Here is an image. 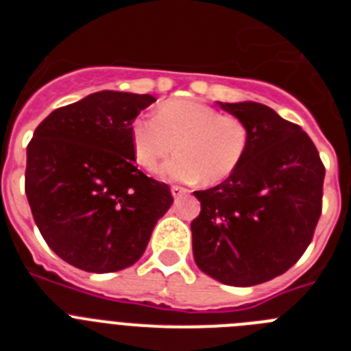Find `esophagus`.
<instances>
[{"instance_id": "1", "label": "esophagus", "mask_w": 351, "mask_h": 351, "mask_svg": "<svg viewBox=\"0 0 351 351\" xmlns=\"http://www.w3.org/2000/svg\"><path fill=\"white\" fill-rule=\"evenodd\" d=\"M170 191H172V195H173V198H181V197H184V195H188L190 193V190H188V188H184V186H172V188H170Z\"/></svg>"}]
</instances>
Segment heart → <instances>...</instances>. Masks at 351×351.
I'll return each mask as SVG.
<instances>
[{"label":"heart","instance_id":"b5f03b06","mask_svg":"<svg viewBox=\"0 0 351 351\" xmlns=\"http://www.w3.org/2000/svg\"><path fill=\"white\" fill-rule=\"evenodd\" d=\"M251 133L244 119L221 114L202 101L170 100L154 117L133 123L132 144L138 165L154 170L163 158L179 154L160 169L172 181L218 184L241 167L250 149Z\"/></svg>","mask_w":351,"mask_h":351}]
</instances>
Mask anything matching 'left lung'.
<instances>
[{
	"mask_svg": "<svg viewBox=\"0 0 351 351\" xmlns=\"http://www.w3.org/2000/svg\"><path fill=\"white\" fill-rule=\"evenodd\" d=\"M247 123L250 149L221 184L195 191L191 221L200 271L230 287L283 274L311 243L322 214L325 167L309 135L262 104H219Z\"/></svg>",
	"mask_w": 351,
	"mask_h": 351,
	"instance_id": "left-lung-1",
	"label": "left lung"
}]
</instances>
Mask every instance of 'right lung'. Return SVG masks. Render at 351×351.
<instances>
[{
  "label": "right lung",
  "instance_id": "right-lung-1",
  "mask_svg": "<svg viewBox=\"0 0 351 351\" xmlns=\"http://www.w3.org/2000/svg\"><path fill=\"white\" fill-rule=\"evenodd\" d=\"M154 96L100 91L56 108L27 144L33 219L56 255L88 272L137 262L172 206L169 184L133 165L132 128Z\"/></svg>",
  "mask_w": 351,
  "mask_h": 351
}]
</instances>
